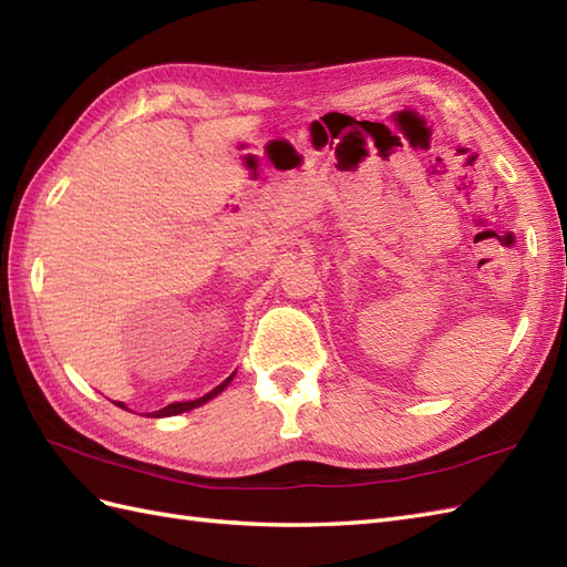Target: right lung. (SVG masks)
Listing matches in <instances>:
<instances>
[{
	"label": "right lung",
	"mask_w": 567,
	"mask_h": 567,
	"mask_svg": "<svg viewBox=\"0 0 567 567\" xmlns=\"http://www.w3.org/2000/svg\"><path fill=\"white\" fill-rule=\"evenodd\" d=\"M235 375V373H231ZM231 375L227 381H223L220 385L217 388H213L208 395H203V398H198V400H192V402H172V404H167V408H163V410H157V412H153V414H148V416H174V414H182V412H188V410H194V408H200L203 402H208L210 398H215L217 393H223V390L227 388V383L231 381ZM120 408H124V404H120Z\"/></svg>",
	"instance_id": "1"
}]
</instances>
